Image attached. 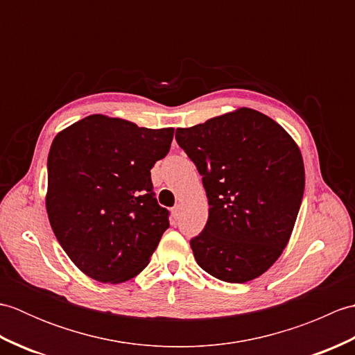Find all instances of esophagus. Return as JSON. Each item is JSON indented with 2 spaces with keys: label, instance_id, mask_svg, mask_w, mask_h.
Here are the masks:
<instances>
[{
  "label": "esophagus",
  "instance_id": "obj_1",
  "mask_svg": "<svg viewBox=\"0 0 355 355\" xmlns=\"http://www.w3.org/2000/svg\"><path fill=\"white\" fill-rule=\"evenodd\" d=\"M180 212H182V205H175L172 207V215L173 218H178L180 216Z\"/></svg>",
  "mask_w": 355,
  "mask_h": 355
}]
</instances>
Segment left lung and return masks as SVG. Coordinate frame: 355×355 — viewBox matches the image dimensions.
I'll return each mask as SVG.
<instances>
[{"mask_svg": "<svg viewBox=\"0 0 355 355\" xmlns=\"http://www.w3.org/2000/svg\"><path fill=\"white\" fill-rule=\"evenodd\" d=\"M175 139L197 166L209 200L205 229L191 239L198 266L232 284L266 273L288 244L304 197L296 141L250 108L178 128Z\"/></svg>", "mask_w": 355, "mask_h": 355, "instance_id": "8db88e82", "label": "left lung"}]
</instances>
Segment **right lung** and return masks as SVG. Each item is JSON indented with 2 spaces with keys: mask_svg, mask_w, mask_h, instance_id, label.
<instances>
[{
  "mask_svg": "<svg viewBox=\"0 0 355 355\" xmlns=\"http://www.w3.org/2000/svg\"><path fill=\"white\" fill-rule=\"evenodd\" d=\"M172 139L173 128L149 130L93 114L53 140L45 207L59 244L87 276L120 284L149 263L169 227L150 169Z\"/></svg>",
  "mask_w": 355,
  "mask_h": 355,
  "instance_id": "1",
  "label": "right lung"
}]
</instances>
